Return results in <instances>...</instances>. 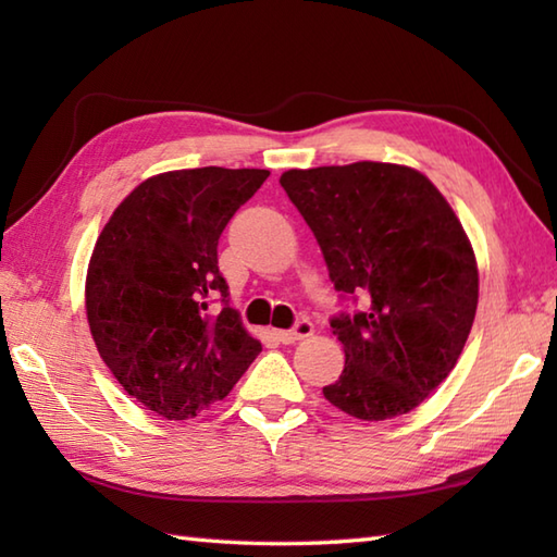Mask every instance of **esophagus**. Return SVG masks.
Instances as JSON below:
<instances>
[{
    "label": "esophagus",
    "mask_w": 557,
    "mask_h": 557,
    "mask_svg": "<svg viewBox=\"0 0 557 557\" xmlns=\"http://www.w3.org/2000/svg\"><path fill=\"white\" fill-rule=\"evenodd\" d=\"M311 335H313V325H311V321H306V318H301V321L292 330H277L275 333V337L282 342V345H294V342L311 337Z\"/></svg>",
    "instance_id": "34e87169"
}]
</instances>
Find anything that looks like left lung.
I'll list each match as a JSON object with an SVG mask.
<instances>
[{
	"mask_svg": "<svg viewBox=\"0 0 557 557\" xmlns=\"http://www.w3.org/2000/svg\"><path fill=\"white\" fill-rule=\"evenodd\" d=\"M280 184L339 297L366 299L330 321L345 371L323 387L325 399L361 421L419 407L455 369L476 315V258L455 210L405 164L289 170Z\"/></svg>",
	"mask_w": 557,
	"mask_h": 557,
	"instance_id": "1",
	"label": "left lung"
}]
</instances>
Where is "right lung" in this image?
Wrapping results in <instances>:
<instances>
[{
  "mask_svg": "<svg viewBox=\"0 0 557 557\" xmlns=\"http://www.w3.org/2000/svg\"><path fill=\"white\" fill-rule=\"evenodd\" d=\"M268 170L198 168L150 176L92 248L86 313L102 361L128 395L168 421L227 397L260 342L227 304L218 242ZM223 301L220 314L209 301Z\"/></svg>",
  "mask_w": 557,
  "mask_h": 557,
  "instance_id": "1",
  "label": "right lung"
}]
</instances>
